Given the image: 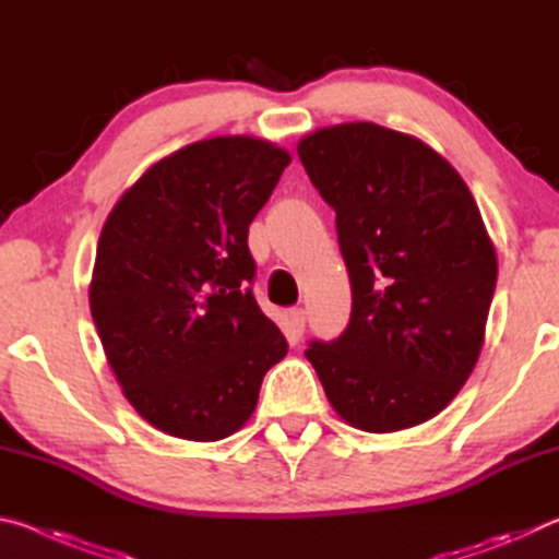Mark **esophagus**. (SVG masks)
Returning a JSON list of instances; mask_svg holds the SVG:
<instances>
[{
  "mask_svg": "<svg viewBox=\"0 0 559 559\" xmlns=\"http://www.w3.org/2000/svg\"><path fill=\"white\" fill-rule=\"evenodd\" d=\"M288 316H290V330H293V335L300 337L302 330H306V310H302V308H293Z\"/></svg>",
  "mask_w": 559,
  "mask_h": 559,
  "instance_id": "1",
  "label": "esophagus"
}]
</instances>
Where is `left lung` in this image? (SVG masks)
Returning <instances> with one entry per match:
<instances>
[{"instance_id":"obj_1","label":"left lung","mask_w":559,"mask_h":559,"mask_svg":"<svg viewBox=\"0 0 559 559\" xmlns=\"http://www.w3.org/2000/svg\"><path fill=\"white\" fill-rule=\"evenodd\" d=\"M335 210L353 286L343 335L306 357L347 424L386 433L437 416L476 367L498 261L471 189L421 140L374 122L298 143Z\"/></svg>"}]
</instances>
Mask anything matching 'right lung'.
I'll use <instances>...</instances> for the list:
<instances>
[{"instance_id": "1", "label": "right lung", "mask_w": 559, "mask_h": 559, "mask_svg": "<svg viewBox=\"0 0 559 559\" xmlns=\"http://www.w3.org/2000/svg\"><path fill=\"white\" fill-rule=\"evenodd\" d=\"M288 163L266 140H202L150 167L103 226L93 323L122 394L169 437L241 429L288 353L251 293L249 251V224Z\"/></svg>"}]
</instances>
